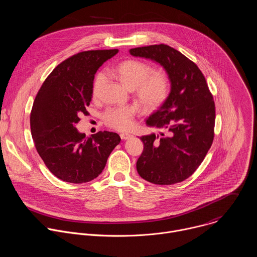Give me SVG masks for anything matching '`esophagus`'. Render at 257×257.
Listing matches in <instances>:
<instances>
[{
    "label": "esophagus",
    "mask_w": 257,
    "mask_h": 257,
    "mask_svg": "<svg viewBox=\"0 0 257 257\" xmlns=\"http://www.w3.org/2000/svg\"><path fill=\"white\" fill-rule=\"evenodd\" d=\"M131 136H132V135L129 134V133H121V134H120V137H121V139H123V140H127V139H129Z\"/></svg>",
    "instance_id": "34e87169"
}]
</instances>
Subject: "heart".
<instances>
[{"instance_id":"obj_1","label":"heart","mask_w":257,"mask_h":257,"mask_svg":"<svg viewBox=\"0 0 257 257\" xmlns=\"http://www.w3.org/2000/svg\"><path fill=\"white\" fill-rule=\"evenodd\" d=\"M119 80L134 90L137 100L146 109H156L164 103L169 94V79L163 72H153L150 65L137 60H126L114 70ZM103 72L94 78L92 94L97 95L104 82ZM136 109L132 105L108 107L102 115L103 122L112 128L126 130L131 127Z\"/></svg>"}]
</instances>
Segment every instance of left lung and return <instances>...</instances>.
I'll return each mask as SVG.
<instances>
[{"label": "left lung", "mask_w": 257, "mask_h": 257, "mask_svg": "<svg viewBox=\"0 0 257 257\" xmlns=\"http://www.w3.org/2000/svg\"><path fill=\"white\" fill-rule=\"evenodd\" d=\"M129 53L160 64L171 83L167 99L145 120L161 132L140 137L144 148L137 172L157 185L184 181L202 163L213 140L215 107L205 78L192 61L167 45L135 48Z\"/></svg>", "instance_id": "left-lung-1"}]
</instances>
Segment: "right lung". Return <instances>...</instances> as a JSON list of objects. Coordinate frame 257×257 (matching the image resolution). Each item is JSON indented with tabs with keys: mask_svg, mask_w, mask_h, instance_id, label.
I'll return each instance as SVG.
<instances>
[{
	"mask_svg": "<svg viewBox=\"0 0 257 257\" xmlns=\"http://www.w3.org/2000/svg\"><path fill=\"white\" fill-rule=\"evenodd\" d=\"M118 50L78 53L59 64L35 96L30 129L36 151L57 178L80 184L96 178L120 143L117 133L99 131L85 138L75 125L87 114L94 74Z\"/></svg>",
	"mask_w": 257,
	"mask_h": 257,
	"instance_id": "add662e5",
	"label": "right lung"
}]
</instances>
